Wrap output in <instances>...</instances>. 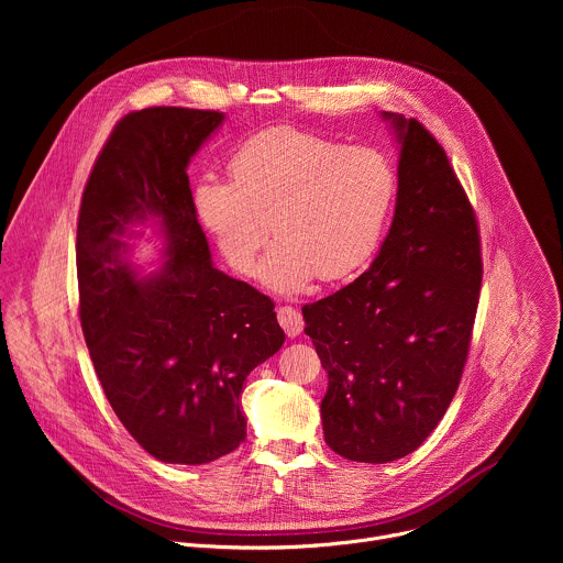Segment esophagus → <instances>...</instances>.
Wrapping results in <instances>:
<instances>
[{"instance_id":"34e87169","label":"esophagus","mask_w":563,"mask_h":563,"mask_svg":"<svg viewBox=\"0 0 563 563\" xmlns=\"http://www.w3.org/2000/svg\"><path fill=\"white\" fill-rule=\"evenodd\" d=\"M278 323H280V328L285 330V334L289 336V339H296L300 332H302V328H305V320H302V313L298 311V309H294V307H289V305H285V307H278Z\"/></svg>"}]
</instances>
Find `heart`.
I'll return each instance as SVG.
<instances>
[{
	"mask_svg": "<svg viewBox=\"0 0 563 563\" xmlns=\"http://www.w3.org/2000/svg\"><path fill=\"white\" fill-rule=\"evenodd\" d=\"M231 183L198 180L194 205L224 261L252 274L269 231L261 278L276 291H298L313 276L325 283L358 272L387 227L396 172L374 146L294 126L252 135L233 153Z\"/></svg>",
	"mask_w": 563,
	"mask_h": 563,
	"instance_id": "heart-1",
	"label": "heart"
}]
</instances>
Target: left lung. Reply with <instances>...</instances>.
Instances as JSON below:
<instances>
[{"instance_id":"1","label":"left lung","mask_w":563,"mask_h":563,"mask_svg":"<svg viewBox=\"0 0 563 563\" xmlns=\"http://www.w3.org/2000/svg\"><path fill=\"white\" fill-rule=\"evenodd\" d=\"M398 137L394 220L372 267L302 307L328 372V445L361 463L415 452L456 394L472 341L481 263L474 209L437 137L383 113Z\"/></svg>"}]
</instances>
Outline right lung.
Instances as JSON below:
<instances>
[{"instance_id": "add662e5", "label": "right lung", "mask_w": 563, "mask_h": 563, "mask_svg": "<svg viewBox=\"0 0 563 563\" xmlns=\"http://www.w3.org/2000/svg\"><path fill=\"white\" fill-rule=\"evenodd\" d=\"M218 111L151 107L102 146L77 218L79 323L109 404L157 461L200 465L245 441L240 391L283 343L274 302L211 265L187 165ZM153 219L166 265L137 279L125 238Z\"/></svg>"}]
</instances>
